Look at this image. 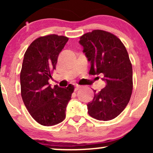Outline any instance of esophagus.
<instances>
[{
    "label": "esophagus",
    "mask_w": 153,
    "mask_h": 153,
    "mask_svg": "<svg viewBox=\"0 0 153 153\" xmlns=\"http://www.w3.org/2000/svg\"><path fill=\"white\" fill-rule=\"evenodd\" d=\"M80 88V86H79V85H76V86L75 87V91H78V89Z\"/></svg>",
    "instance_id": "1"
}]
</instances>
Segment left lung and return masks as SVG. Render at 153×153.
<instances>
[{"label":"left lung","instance_id":"obj_1","mask_svg":"<svg viewBox=\"0 0 153 153\" xmlns=\"http://www.w3.org/2000/svg\"><path fill=\"white\" fill-rule=\"evenodd\" d=\"M79 43L91 62L89 74H102L106 82L99 92L94 91V99L87 104L88 114L111 120L126 108L132 93V66L126 47L114 34L99 29L82 35Z\"/></svg>","mask_w":153,"mask_h":153}]
</instances>
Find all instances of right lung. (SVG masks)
Here are the masks:
<instances>
[{"mask_svg":"<svg viewBox=\"0 0 153 153\" xmlns=\"http://www.w3.org/2000/svg\"><path fill=\"white\" fill-rule=\"evenodd\" d=\"M68 38L57 34L40 36L32 42L24 54L20 73L21 94L32 118L43 126H53L65 118L66 107L74 86L49 84L56 68L59 54Z\"/></svg>","mask_w":153,"mask_h":153,"instance_id":"add662e5","label":"right lung"}]
</instances>
